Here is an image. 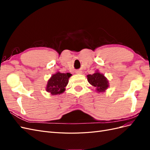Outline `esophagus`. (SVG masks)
<instances>
[{
  "label": "esophagus",
  "mask_w": 150,
  "mask_h": 150,
  "mask_svg": "<svg viewBox=\"0 0 150 150\" xmlns=\"http://www.w3.org/2000/svg\"><path fill=\"white\" fill-rule=\"evenodd\" d=\"M76 73L78 74H82V71H81V70H78V71H76Z\"/></svg>",
  "instance_id": "esophagus-1"
}]
</instances>
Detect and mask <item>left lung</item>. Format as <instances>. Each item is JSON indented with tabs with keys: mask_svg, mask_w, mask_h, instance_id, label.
<instances>
[{
	"mask_svg": "<svg viewBox=\"0 0 150 150\" xmlns=\"http://www.w3.org/2000/svg\"><path fill=\"white\" fill-rule=\"evenodd\" d=\"M87 77L88 82L95 87L98 93L104 92L109 87L107 78L98 71L93 74L87 75Z\"/></svg>",
	"mask_w": 150,
	"mask_h": 150,
	"instance_id": "8db88e82",
	"label": "left lung"
}]
</instances>
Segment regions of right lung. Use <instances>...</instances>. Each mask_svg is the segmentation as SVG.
<instances>
[{"label":"right lung","mask_w":150,"mask_h":150,"mask_svg":"<svg viewBox=\"0 0 150 150\" xmlns=\"http://www.w3.org/2000/svg\"><path fill=\"white\" fill-rule=\"evenodd\" d=\"M72 74L70 73H61L59 72L53 74L48 81L46 91L52 95L62 93L69 82V78Z\"/></svg>","instance_id":"obj_1"}]
</instances>
